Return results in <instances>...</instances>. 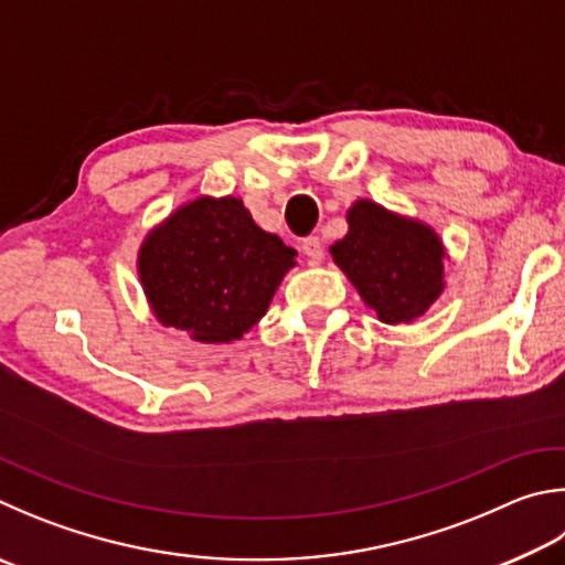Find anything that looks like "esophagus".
I'll list each match as a JSON object with an SVG mask.
<instances>
[{
  "label": "esophagus",
  "instance_id": "1",
  "mask_svg": "<svg viewBox=\"0 0 565 565\" xmlns=\"http://www.w3.org/2000/svg\"><path fill=\"white\" fill-rule=\"evenodd\" d=\"M301 254L309 259V264H318L323 259V244L318 237H306L301 242Z\"/></svg>",
  "mask_w": 565,
  "mask_h": 565
}]
</instances>
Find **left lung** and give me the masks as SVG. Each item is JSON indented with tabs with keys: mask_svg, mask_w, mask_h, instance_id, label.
<instances>
[{
	"mask_svg": "<svg viewBox=\"0 0 565 565\" xmlns=\"http://www.w3.org/2000/svg\"><path fill=\"white\" fill-rule=\"evenodd\" d=\"M331 254L383 323L415 321L445 289L447 254L437 234L371 200L348 210V234Z\"/></svg>",
	"mask_w": 565,
	"mask_h": 565,
	"instance_id": "left-lung-1",
	"label": "left lung"
}]
</instances>
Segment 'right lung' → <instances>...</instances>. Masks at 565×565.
I'll return each mask as SVG.
<instances>
[{"label": "right lung", "instance_id": "obj_1", "mask_svg": "<svg viewBox=\"0 0 565 565\" xmlns=\"http://www.w3.org/2000/svg\"><path fill=\"white\" fill-rule=\"evenodd\" d=\"M294 256L256 227L242 200L198 198L148 234L138 274L162 326L200 343H232L259 323Z\"/></svg>", "mask_w": 565, "mask_h": 565}]
</instances>
